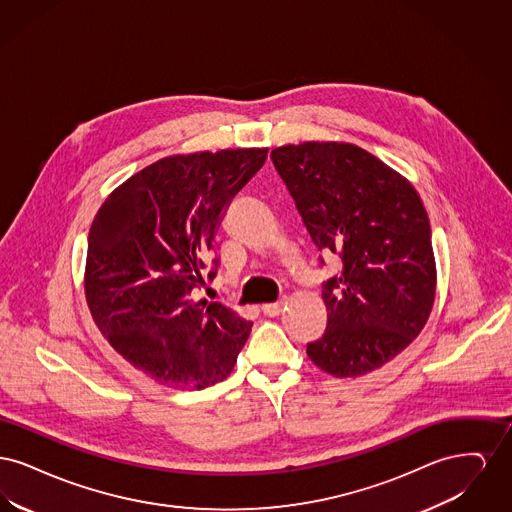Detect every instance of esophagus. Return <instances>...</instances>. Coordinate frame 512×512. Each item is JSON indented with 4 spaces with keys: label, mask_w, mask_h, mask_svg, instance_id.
Here are the masks:
<instances>
[{
    "label": "esophagus",
    "mask_w": 512,
    "mask_h": 512,
    "mask_svg": "<svg viewBox=\"0 0 512 512\" xmlns=\"http://www.w3.org/2000/svg\"><path fill=\"white\" fill-rule=\"evenodd\" d=\"M282 307H284V301H278V303H267L261 307V311L267 315V317H278L282 313Z\"/></svg>",
    "instance_id": "34e87169"
}]
</instances>
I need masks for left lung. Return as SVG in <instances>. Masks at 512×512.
I'll return each mask as SVG.
<instances>
[{
  "label": "left lung",
  "mask_w": 512,
  "mask_h": 512,
  "mask_svg": "<svg viewBox=\"0 0 512 512\" xmlns=\"http://www.w3.org/2000/svg\"><path fill=\"white\" fill-rule=\"evenodd\" d=\"M270 159L313 244L341 259L340 274L322 284L328 324L307 343L309 359L336 378L386 365L420 334L436 297L432 230L420 197L353 144L276 147Z\"/></svg>",
  "instance_id": "left-lung-1"
}]
</instances>
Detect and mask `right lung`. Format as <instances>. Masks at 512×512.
Masks as SVG:
<instances>
[{
	"instance_id": "add662e5",
	"label": "right lung",
	"mask_w": 512,
	"mask_h": 512,
	"mask_svg": "<svg viewBox=\"0 0 512 512\" xmlns=\"http://www.w3.org/2000/svg\"><path fill=\"white\" fill-rule=\"evenodd\" d=\"M267 147L165 157L99 207L84 290L99 332L136 370L174 390H203L236 365L253 322L194 290L217 276L215 232Z\"/></svg>"
}]
</instances>
